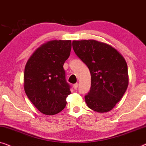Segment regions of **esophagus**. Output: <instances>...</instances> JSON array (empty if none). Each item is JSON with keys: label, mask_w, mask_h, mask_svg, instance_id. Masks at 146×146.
Instances as JSON below:
<instances>
[{"label": "esophagus", "mask_w": 146, "mask_h": 146, "mask_svg": "<svg viewBox=\"0 0 146 146\" xmlns=\"http://www.w3.org/2000/svg\"><path fill=\"white\" fill-rule=\"evenodd\" d=\"M78 86H79V84L78 83H75V84H74L73 85V89H75V90H77V88H78Z\"/></svg>", "instance_id": "1"}]
</instances>
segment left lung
<instances>
[{"instance_id": "obj_1", "label": "left lung", "mask_w": 146, "mask_h": 146, "mask_svg": "<svg viewBox=\"0 0 146 146\" xmlns=\"http://www.w3.org/2000/svg\"><path fill=\"white\" fill-rule=\"evenodd\" d=\"M73 48L91 73V89L85 96L88 107L98 112L110 111L128 85L124 57L112 46L93 40L73 41Z\"/></svg>"}]
</instances>
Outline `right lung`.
<instances>
[{
    "instance_id": "right-lung-1",
    "label": "right lung",
    "mask_w": 146,
    "mask_h": 146,
    "mask_svg": "<svg viewBox=\"0 0 146 146\" xmlns=\"http://www.w3.org/2000/svg\"><path fill=\"white\" fill-rule=\"evenodd\" d=\"M71 50V40H53L37 49L24 70V90L39 111L54 115L66 106L70 85L63 69Z\"/></svg>"
}]
</instances>
